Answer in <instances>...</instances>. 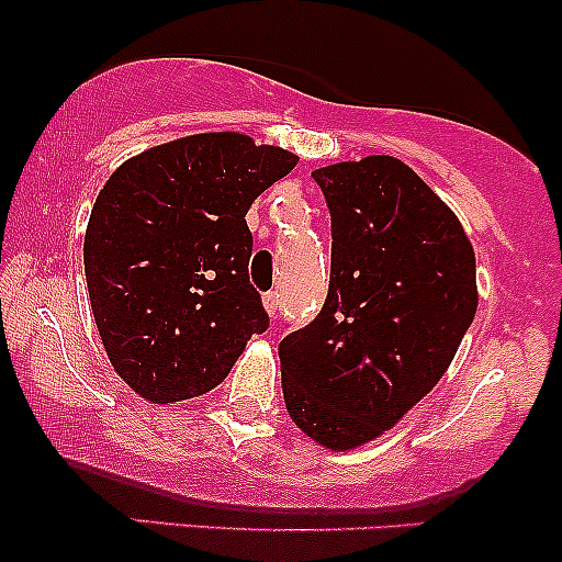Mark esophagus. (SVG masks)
I'll use <instances>...</instances> for the list:
<instances>
[{
    "instance_id": "esophagus-1",
    "label": "esophagus",
    "mask_w": 562,
    "mask_h": 562,
    "mask_svg": "<svg viewBox=\"0 0 562 562\" xmlns=\"http://www.w3.org/2000/svg\"><path fill=\"white\" fill-rule=\"evenodd\" d=\"M263 308L274 317L277 308H280V293H277V290H269V293L263 295Z\"/></svg>"
}]
</instances>
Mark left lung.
I'll return each mask as SVG.
<instances>
[{"instance_id":"8db88e82","label":"left lung","mask_w":562,"mask_h":562,"mask_svg":"<svg viewBox=\"0 0 562 562\" xmlns=\"http://www.w3.org/2000/svg\"><path fill=\"white\" fill-rule=\"evenodd\" d=\"M312 177L330 209V288L317 317L282 338V393L303 434L346 451L393 428L447 372L479 306L475 254L398 158Z\"/></svg>"}]
</instances>
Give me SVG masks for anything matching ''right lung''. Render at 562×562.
<instances>
[{
    "instance_id": "obj_1",
    "label": "right lung",
    "mask_w": 562,
    "mask_h": 562,
    "mask_svg": "<svg viewBox=\"0 0 562 562\" xmlns=\"http://www.w3.org/2000/svg\"><path fill=\"white\" fill-rule=\"evenodd\" d=\"M295 164L245 134H195L139 153L102 187L83 272L108 359L142 398L203 396L269 327L245 214Z\"/></svg>"
}]
</instances>
